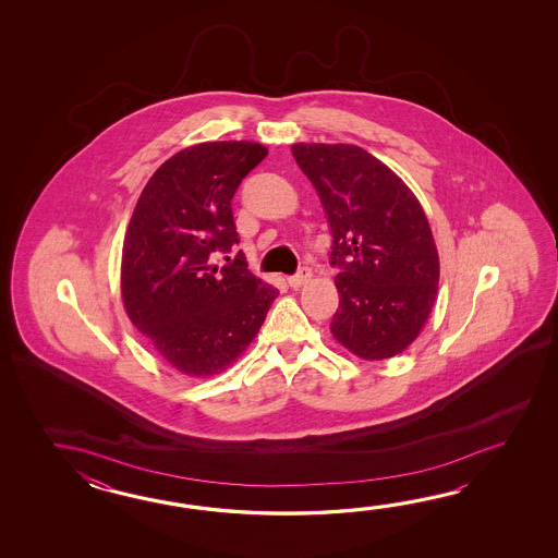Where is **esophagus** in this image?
Listing matches in <instances>:
<instances>
[{
	"label": "esophagus",
	"instance_id": "1",
	"mask_svg": "<svg viewBox=\"0 0 558 558\" xmlns=\"http://www.w3.org/2000/svg\"><path fill=\"white\" fill-rule=\"evenodd\" d=\"M308 279H311V269L308 267H301L295 275H291L289 279H287V283L291 289H299L301 284L307 283Z\"/></svg>",
	"mask_w": 558,
	"mask_h": 558
}]
</instances>
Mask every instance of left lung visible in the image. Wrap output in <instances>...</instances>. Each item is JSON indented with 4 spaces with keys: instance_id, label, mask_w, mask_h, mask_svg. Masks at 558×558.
Instances as JSON below:
<instances>
[{
    "instance_id": "obj_1",
    "label": "left lung",
    "mask_w": 558,
    "mask_h": 558,
    "mask_svg": "<svg viewBox=\"0 0 558 558\" xmlns=\"http://www.w3.org/2000/svg\"><path fill=\"white\" fill-rule=\"evenodd\" d=\"M296 166L331 227L339 308L332 337L383 361L403 353L437 296L439 253L421 203L377 157L347 143H295Z\"/></svg>"
}]
</instances>
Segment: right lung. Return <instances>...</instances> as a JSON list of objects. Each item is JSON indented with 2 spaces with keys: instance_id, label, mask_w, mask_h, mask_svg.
<instances>
[{
  "instance_id": "1",
  "label": "right lung",
  "mask_w": 558,
  "mask_h": 558,
  "mask_svg": "<svg viewBox=\"0 0 558 558\" xmlns=\"http://www.w3.org/2000/svg\"><path fill=\"white\" fill-rule=\"evenodd\" d=\"M267 147L207 142L167 159L143 187L121 255L128 317L155 351L191 377L229 367L262 329L277 289L226 257L239 235L231 199Z\"/></svg>"
}]
</instances>
